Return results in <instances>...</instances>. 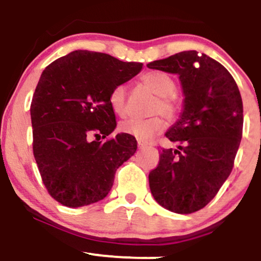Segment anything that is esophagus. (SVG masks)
I'll list each match as a JSON object with an SVG mask.
<instances>
[{
  "label": "esophagus",
  "instance_id": "esophagus-1",
  "mask_svg": "<svg viewBox=\"0 0 261 261\" xmlns=\"http://www.w3.org/2000/svg\"><path fill=\"white\" fill-rule=\"evenodd\" d=\"M146 146H148V143L140 142V140H138V148H139V149H144V148H146Z\"/></svg>",
  "mask_w": 261,
  "mask_h": 261
}]
</instances>
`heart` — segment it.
Instances as JSON below:
<instances>
[{
    "mask_svg": "<svg viewBox=\"0 0 261 261\" xmlns=\"http://www.w3.org/2000/svg\"><path fill=\"white\" fill-rule=\"evenodd\" d=\"M144 87L155 94L156 101L152 105V115H162L166 119L176 118L179 111V103L177 100L176 81L170 74L160 70H150L140 76ZM109 102L112 111L119 117H124L127 110V90L123 85H117L109 95ZM164 121L159 116L145 119H128L119 124L121 133L134 137L138 140H148L158 136L164 130Z\"/></svg>",
    "mask_w": 261,
    "mask_h": 261,
    "instance_id": "obj_1",
    "label": "heart"
}]
</instances>
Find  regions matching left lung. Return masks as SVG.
Returning <instances> with one entry per match:
<instances>
[{"instance_id":"8db88e82","label":"left lung","mask_w":261,"mask_h":261,"mask_svg":"<svg viewBox=\"0 0 261 261\" xmlns=\"http://www.w3.org/2000/svg\"><path fill=\"white\" fill-rule=\"evenodd\" d=\"M148 67L178 74L186 96L182 116L166 133L177 149H162L149 173L150 191L170 211L195 213L215 198L233 168L243 133L240 89L221 63L197 51Z\"/></svg>"}]
</instances>
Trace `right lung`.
<instances>
[{
	"mask_svg": "<svg viewBox=\"0 0 261 261\" xmlns=\"http://www.w3.org/2000/svg\"><path fill=\"white\" fill-rule=\"evenodd\" d=\"M142 67L78 50L42 72L30 105L33 152L46 191L60 204L79 207L105 198L116 170L137 151L134 137H106L116 127L110 93ZM100 136L105 142L92 140Z\"/></svg>",
	"mask_w": 261,
	"mask_h": 261,
	"instance_id": "right-lung-1",
	"label": "right lung"
}]
</instances>
